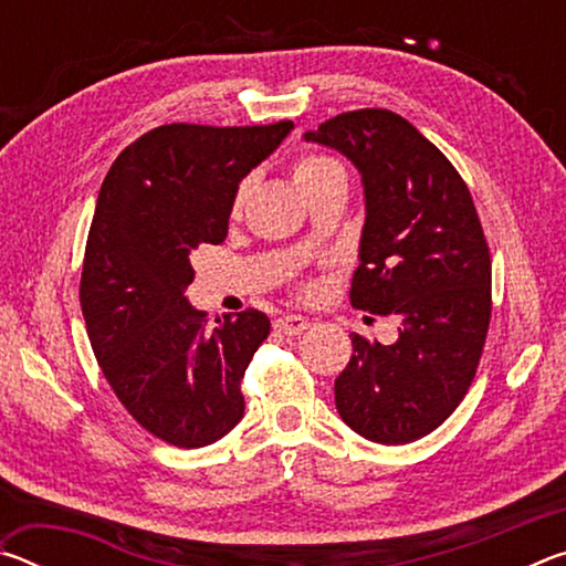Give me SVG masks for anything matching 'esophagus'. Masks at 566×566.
Listing matches in <instances>:
<instances>
[{"instance_id":"1","label":"esophagus","mask_w":566,"mask_h":566,"mask_svg":"<svg viewBox=\"0 0 566 566\" xmlns=\"http://www.w3.org/2000/svg\"><path fill=\"white\" fill-rule=\"evenodd\" d=\"M274 329L280 334H286V337H296V334L310 329V319L302 317V314H286V317H280L274 322Z\"/></svg>"}]
</instances>
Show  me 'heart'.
<instances>
[{
	"mask_svg": "<svg viewBox=\"0 0 566 566\" xmlns=\"http://www.w3.org/2000/svg\"><path fill=\"white\" fill-rule=\"evenodd\" d=\"M292 179L296 189L302 191V195H312L314 189H319L324 185H329V181H337L344 179V167L339 165L334 157L327 155H310V157H302L296 161L294 169H292ZM249 197V181H242L234 195V205H232V214L239 217L242 212V207Z\"/></svg>",
	"mask_w": 566,
	"mask_h": 566,
	"instance_id": "heart-1",
	"label": "heart"
}]
</instances>
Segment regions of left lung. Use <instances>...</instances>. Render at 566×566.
Masks as SVG:
<instances>
[{
	"instance_id": "obj_1",
	"label": "left lung",
	"mask_w": 566,
	"mask_h": 566,
	"mask_svg": "<svg viewBox=\"0 0 566 566\" xmlns=\"http://www.w3.org/2000/svg\"><path fill=\"white\" fill-rule=\"evenodd\" d=\"M302 139L337 149L361 175L352 304L401 319L395 344L352 334L334 379L337 411L369 442L409 444L464 399L490 329L492 262L472 195L452 161L389 109L339 114Z\"/></svg>"
}]
</instances>
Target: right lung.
Masks as SVG:
<instances>
[{"instance_id":"right-lung-1","label":"right lung","mask_w":566,"mask_h":566,"mask_svg":"<svg viewBox=\"0 0 566 566\" xmlns=\"http://www.w3.org/2000/svg\"><path fill=\"white\" fill-rule=\"evenodd\" d=\"M292 129L165 124L132 142L102 181L82 314L114 395L167 444L207 447L244 417L239 381L270 319L247 310L209 324L185 292L191 252L224 242L239 181Z\"/></svg>"}]
</instances>
